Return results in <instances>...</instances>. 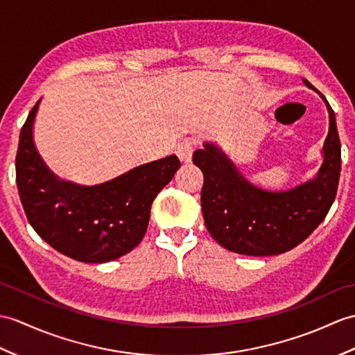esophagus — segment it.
<instances>
[{
	"instance_id": "1",
	"label": "esophagus",
	"mask_w": 355,
	"mask_h": 355,
	"mask_svg": "<svg viewBox=\"0 0 355 355\" xmlns=\"http://www.w3.org/2000/svg\"><path fill=\"white\" fill-rule=\"evenodd\" d=\"M195 140H192V139H184V140H181V142L178 144V146H177V155H178V159L181 160V162H184V163H189L192 160V154H193V151H195Z\"/></svg>"
}]
</instances>
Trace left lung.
<instances>
[{"label":"left lung","instance_id":"1","mask_svg":"<svg viewBox=\"0 0 355 355\" xmlns=\"http://www.w3.org/2000/svg\"><path fill=\"white\" fill-rule=\"evenodd\" d=\"M306 85L313 86L306 81ZM324 98V96H322ZM329 113L324 163L316 178L286 192H266L250 184L218 146L193 153L202 171L201 207L215 241L237 254L275 255L291 251L315 232L331 209L339 186L342 157L336 116Z\"/></svg>","mask_w":355,"mask_h":355}]
</instances>
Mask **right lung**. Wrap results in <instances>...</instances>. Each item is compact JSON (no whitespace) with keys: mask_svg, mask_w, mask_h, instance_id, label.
I'll use <instances>...</instances> for the list:
<instances>
[{"mask_svg":"<svg viewBox=\"0 0 355 355\" xmlns=\"http://www.w3.org/2000/svg\"><path fill=\"white\" fill-rule=\"evenodd\" d=\"M39 101L16 153V184L30 225L54 250L85 263H105L142 241L151 205L181 166L175 155L142 164L107 183L83 187L57 180L33 144Z\"/></svg>","mask_w":355,"mask_h":355,"instance_id":"1","label":"right lung"}]
</instances>
